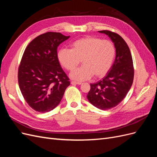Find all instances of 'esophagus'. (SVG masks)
<instances>
[{"mask_svg": "<svg viewBox=\"0 0 157 157\" xmlns=\"http://www.w3.org/2000/svg\"><path fill=\"white\" fill-rule=\"evenodd\" d=\"M71 84H73V85H75V84H78V85H80L82 83L81 82H76V81H71Z\"/></svg>", "mask_w": 157, "mask_h": 157, "instance_id": "34e87169", "label": "esophagus"}]
</instances>
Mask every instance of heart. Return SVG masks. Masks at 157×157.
I'll return each mask as SVG.
<instances>
[{
    "label": "heart",
    "instance_id": "obj_1",
    "mask_svg": "<svg viewBox=\"0 0 157 157\" xmlns=\"http://www.w3.org/2000/svg\"><path fill=\"white\" fill-rule=\"evenodd\" d=\"M116 56L113 42L95 36H86L76 40L71 49L62 48L58 54L61 65L68 71L83 65L70 73V77L78 81L88 80L94 75L102 77L110 70Z\"/></svg>",
    "mask_w": 157,
    "mask_h": 157
}]
</instances>
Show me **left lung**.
I'll use <instances>...</instances> for the list:
<instances>
[{
  "label": "left lung",
  "instance_id": "1",
  "mask_svg": "<svg viewBox=\"0 0 157 157\" xmlns=\"http://www.w3.org/2000/svg\"><path fill=\"white\" fill-rule=\"evenodd\" d=\"M98 32L110 38L115 47L116 57L105 77L98 82L90 84L87 98L94 106L107 110L116 107L125 98L133 83L134 70L130 50L124 40L110 31Z\"/></svg>",
  "mask_w": 157,
  "mask_h": 157
}]
</instances>
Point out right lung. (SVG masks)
<instances>
[{
  "label": "right lung",
  "mask_w": 157,
  "mask_h": 157,
  "mask_svg": "<svg viewBox=\"0 0 157 157\" xmlns=\"http://www.w3.org/2000/svg\"><path fill=\"white\" fill-rule=\"evenodd\" d=\"M70 36L48 32L36 37L27 46L18 69V83L25 100L39 113L59 105L69 85L61 67L57 48Z\"/></svg>",
  "instance_id": "add662e5"
}]
</instances>
